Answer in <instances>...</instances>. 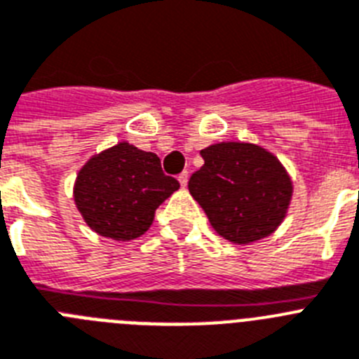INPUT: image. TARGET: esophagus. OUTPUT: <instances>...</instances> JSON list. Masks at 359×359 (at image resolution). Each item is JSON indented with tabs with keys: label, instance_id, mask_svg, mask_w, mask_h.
<instances>
[{
	"label": "esophagus",
	"instance_id": "esophagus-1",
	"mask_svg": "<svg viewBox=\"0 0 359 359\" xmlns=\"http://www.w3.org/2000/svg\"><path fill=\"white\" fill-rule=\"evenodd\" d=\"M188 179H189L188 171H182V173L179 175V182H180V186H182V188H186V186H188Z\"/></svg>",
	"mask_w": 359,
	"mask_h": 359
}]
</instances>
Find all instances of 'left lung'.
Segmentation results:
<instances>
[{"label": "left lung", "instance_id": "obj_1", "mask_svg": "<svg viewBox=\"0 0 359 359\" xmlns=\"http://www.w3.org/2000/svg\"><path fill=\"white\" fill-rule=\"evenodd\" d=\"M204 166L188 182L211 226L235 244L269 236L282 224L292 195L285 168L267 149L220 142L201 151Z\"/></svg>", "mask_w": 359, "mask_h": 359}]
</instances>
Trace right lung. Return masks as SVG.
<instances>
[{"instance_id": "right-lung-1", "label": "right lung", "mask_w": 359, "mask_h": 359, "mask_svg": "<svg viewBox=\"0 0 359 359\" xmlns=\"http://www.w3.org/2000/svg\"><path fill=\"white\" fill-rule=\"evenodd\" d=\"M179 188V180L164 175L157 155L119 142L81 168L74 201L95 233L133 240L148 231L155 210Z\"/></svg>"}]
</instances>
